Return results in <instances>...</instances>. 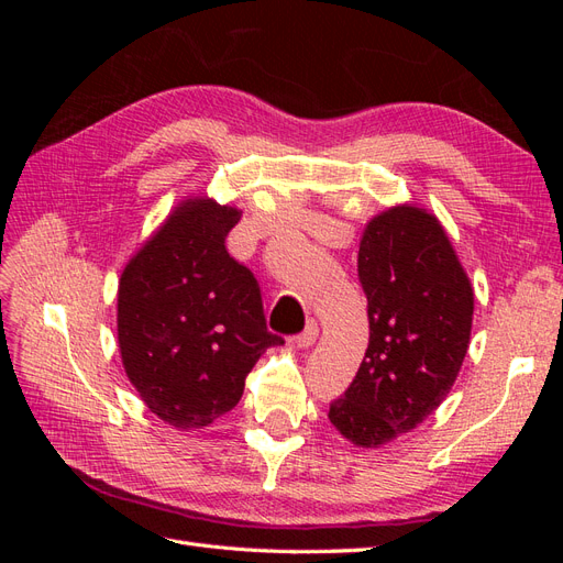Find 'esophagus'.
Wrapping results in <instances>:
<instances>
[{"label": "esophagus", "mask_w": 563, "mask_h": 563, "mask_svg": "<svg viewBox=\"0 0 563 563\" xmlns=\"http://www.w3.org/2000/svg\"><path fill=\"white\" fill-rule=\"evenodd\" d=\"M317 338H319V327H317L314 319H310L308 327H305V331L296 338V345L302 347V350L305 347H312L317 343Z\"/></svg>", "instance_id": "34e87169"}]
</instances>
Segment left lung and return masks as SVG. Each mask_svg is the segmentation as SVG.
<instances>
[{
	"instance_id": "8db88e82",
	"label": "left lung",
	"mask_w": 563,
	"mask_h": 563,
	"mask_svg": "<svg viewBox=\"0 0 563 563\" xmlns=\"http://www.w3.org/2000/svg\"><path fill=\"white\" fill-rule=\"evenodd\" d=\"M356 267L368 347L329 420L354 446L378 449L449 397L470 347L474 291L444 225L413 203L368 220Z\"/></svg>"
}]
</instances>
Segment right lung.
Listing matches in <instances>:
<instances>
[{
  "label": "right lung",
  "instance_id": "right-lung-1",
  "mask_svg": "<svg viewBox=\"0 0 563 563\" xmlns=\"http://www.w3.org/2000/svg\"><path fill=\"white\" fill-rule=\"evenodd\" d=\"M242 211L209 197L183 199L131 255L117 291V340L131 385L159 420L201 430L240 404L267 347L261 288L230 258Z\"/></svg>",
  "mask_w": 563,
  "mask_h": 563
}]
</instances>
